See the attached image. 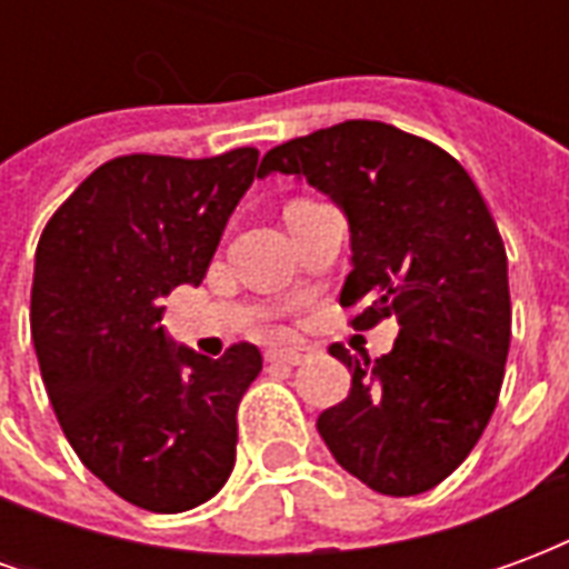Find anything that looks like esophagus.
<instances>
[{
    "label": "esophagus",
    "mask_w": 569,
    "mask_h": 569,
    "mask_svg": "<svg viewBox=\"0 0 569 569\" xmlns=\"http://www.w3.org/2000/svg\"><path fill=\"white\" fill-rule=\"evenodd\" d=\"M268 362L273 366H301V362H308L310 359V347H271L268 353H264Z\"/></svg>",
    "instance_id": "1"
}]
</instances>
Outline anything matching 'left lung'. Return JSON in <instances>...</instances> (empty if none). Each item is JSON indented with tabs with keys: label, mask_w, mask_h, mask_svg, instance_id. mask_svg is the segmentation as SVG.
I'll use <instances>...</instances> for the list:
<instances>
[{
	"label": "left lung",
	"mask_w": 569,
	"mask_h": 569,
	"mask_svg": "<svg viewBox=\"0 0 569 569\" xmlns=\"http://www.w3.org/2000/svg\"><path fill=\"white\" fill-rule=\"evenodd\" d=\"M308 179L347 212L353 271L341 308L366 332L396 317L381 359L329 353L350 396L317 420L338 463L390 497L436 488L476 448L497 408L512 338L506 247L451 154L383 121H345L273 146L259 176Z\"/></svg>",
	"instance_id": "1"
}]
</instances>
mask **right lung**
<instances>
[{
  "mask_svg": "<svg viewBox=\"0 0 569 569\" xmlns=\"http://www.w3.org/2000/svg\"><path fill=\"white\" fill-rule=\"evenodd\" d=\"M259 149L216 158L121 154L44 224L30 326L44 390L72 451L106 488L173 515L216 497L234 469L237 406L259 347L207 359L163 338L161 301L198 286Z\"/></svg>",
  "mask_w": 569,
  "mask_h": 569,
  "instance_id": "1",
  "label": "right lung"
}]
</instances>
